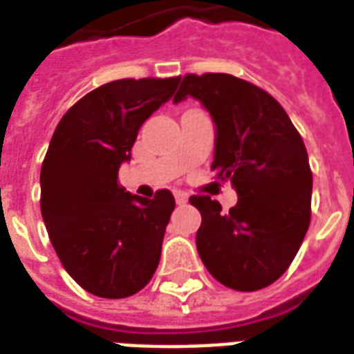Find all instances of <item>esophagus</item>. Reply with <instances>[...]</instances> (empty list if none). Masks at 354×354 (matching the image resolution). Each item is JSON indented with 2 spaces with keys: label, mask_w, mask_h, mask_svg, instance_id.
Here are the masks:
<instances>
[{
  "label": "esophagus",
  "mask_w": 354,
  "mask_h": 354,
  "mask_svg": "<svg viewBox=\"0 0 354 354\" xmlns=\"http://www.w3.org/2000/svg\"><path fill=\"white\" fill-rule=\"evenodd\" d=\"M174 197H176L178 205H185V203H187V193L185 192H180V189H178V192H174Z\"/></svg>",
  "instance_id": "34e87169"
}]
</instances>
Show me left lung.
<instances>
[{
    "instance_id": "8db88e82",
    "label": "left lung",
    "mask_w": 354,
    "mask_h": 354,
    "mask_svg": "<svg viewBox=\"0 0 354 354\" xmlns=\"http://www.w3.org/2000/svg\"><path fill=\"white\" fill-rule=\"evenodd\" d=\"M193 96L216 123V180L237 205L223 212L208 195L189 203L203 216L197 250L227 288L254 292L281 279L311 222L313 172L297 129L273 96L230 73H187L174 102Z\"/></svg>"
}]
</instances>
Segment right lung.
Instances as JSON below:
<instances>
[{
    "label": "right lung",
    "instance_id": "obj_1",
    "mask_svg": "<svg viewBox=\"0 0 354 354\" xmlns=\"http://www.w3.org/2000/svg\"><path fill=\"white\" fill-rule=\"evenodd\" d=\"M180 77L117 80L68 109L41 167V216L55 252L81 288L119 299L151 281L170 214L169 189L153 199L124 193L121 162L147 117L176 91Z\"/></svg>",
    "mask_w": 354,
    "mask_h": 354
}]
</instances>
